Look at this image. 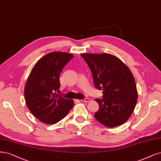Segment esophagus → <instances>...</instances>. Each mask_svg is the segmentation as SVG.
<instances>
[{
	"label": "esophagus",
	"mask_w": 161,
	"mask_h": 161,
	"mask_svg": "<svg viewBox=\"0 0 161 161\" xmlns=\"http://www.w3.org/2000/svg\"><path fill=\"white\" fill-rule=\"evenodd\" d=\"M90 101H91V99L88 98H85V99L82 100V102H85V103H88Z\"/></svg>",
	"instance_id": "obj_1"
}]
</instances>
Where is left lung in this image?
<instances>
[{"mask_svg":"<svg viewBox=\"0 0 161 161\" xmlns=\"http://www.w3.org/2000/svg\"><path fill=\"white\" fill-rule=\"evenodd\" d=\"M92 75L95 86L103 90L97 98L99 110L95 119L110 128L123 125L133 113L138 98L134 76L121 60L108 53H82Z\"/></svg>","mask_w":161,"mask_h":161,"instance_id":"1","label":"left lung"}]
</instances>
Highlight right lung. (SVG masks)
I'll return each instance as SVG.
<instances>
[{
  "label": "right lung",
  "instance_id": "add662e5",
  "mask_svg": "<svg viewBox=\"0 0 161 161\" xmlns=\"http://www.w3.org/2000/svg\"><path fill=\"white\" fill-rule=\"evenodd\" d=\"M73 54L52 52L33 66L25 86V99L31 113L42 123L54 125L67 115L74 102L58 95L59 75Z\"/></svg>",
  "mask_w": 161,
  "mask_h": 161
}]
</instances>
